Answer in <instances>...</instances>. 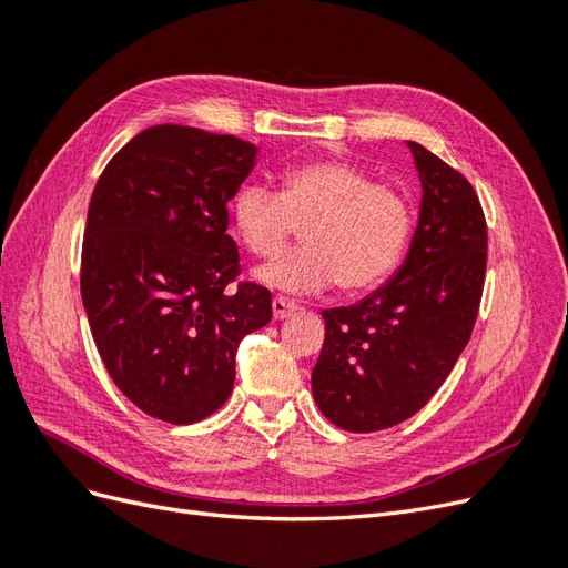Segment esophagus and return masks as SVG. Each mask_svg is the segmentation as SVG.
Returning <instances> with one entry per match:
<instances>
[{"instance_id": "esophagus-1", "label": "esophagus", "mask_w": 568, "mask_h": 568, "mask_svg": "<svg viewBox=\"0 0 568 568\" xmlns=\"http://www.w3.org/2000/svg\"><path fill=\"white\" fill-rule=\"evenodd\" d=\"M296 311H298L296 303H291V301L282 298V296L272 298V315H274V320H286L288 315H294Z\"/></svg>"}]
</instances>
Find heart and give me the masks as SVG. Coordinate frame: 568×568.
<instances>
[{"label": "heart", "mask_w": 568, "mask_h": 568, "mask_svg": "<svg viewBox=\"0 0 568 568\" xmlns=\"http://www.w3.org/2000/svg\"><path fill=\"white\" fill-rule=\"evenodd\" d=\"M232 215L239 239L257 257H274L303 227V248L255 270L257 282L291 296L334 284L355 294L382 284L400 265L415 225L400 186L374 182L369 170L348 161L291 168L282 192L246 184Z\"/></svg>", "instance_id": "b5f03b06"}]
</instances>
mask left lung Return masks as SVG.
Returning a JSON list of instances; mask_svg holds the SVG:
<instances>
[{
  "instance_id": "obj_1",
  "label": "left lung",
  "mask_w": 568,
  "mask_h": 568,
  "mask_svg": "<svg viewBox=\"0 0 568 568\" xmlns=\"http://www.w3.org/2000/svg\"><path fill=\"white\" fill-rule=\"evenodd\" d=\"M407 146L422 203L403 265L363 301L322 313L313 395L353 434L400 424L432 400L469 343L484 294L488 227L474 186L422 144Z\"/></svg>"
}]
</instances>
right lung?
Returning <instances> with one entry per match:
<instances>
[{"instance_id":"right-lung-1","label":"right lung","mask_w":568,"mask_h":568,"mask_svg":"<svg viewBox=\"0 0 568 568\" xmlns=\"http://www.w3.org/2000/svg\"><path fill=\"white\" fill-rule=\"evenodd\" d=\"M257 146L232 134L153 125L101 173L88 211L80 291L113 384L146 415L194 424L230 398L246 334L272 296L239 274L227 201Z\"/></svg>"}]
</instances>
